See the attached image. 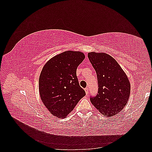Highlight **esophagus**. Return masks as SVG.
Returning <instances> with one entry per match:
<instances>
[{"label": "esophagus", "instance_id": "esophagus-1", "mask_svg": "<svg viewBox=\"0 0 152 152\" xmlns=\"http://www.w3.org/2000/svg\"><path fill=\"white\" fill-rule=\"evenodd\" d=\"M84 90L86 91V94H89V88H88V87H86V88L84 89Z\"/></svg>", "mask_w": 152, "mask_h": 152}]
</instances>
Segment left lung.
<instances>
[{"mask_svg":"<svg viewBox=\"0 0 152 152\" xmlns=\"http://www.w3.org/2000/svg\"><path fill=\"white\" fill-rule=\"evenodd\" d=\"M87 56L97 75V95L90 97L98 111L108 117L122 110L129 98L131 85L117 61L106 53H89Z\"/></svg>","mask_w":152,"mask_h":152,"instance_id":"obj_1","label":"left lung"}]
</instances>
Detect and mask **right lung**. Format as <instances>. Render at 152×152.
I'll return each mask as SVG.
<instances>
[{
    "mask_svg": "<svg viewBox=\"0 0 152 152\" xmlns=\"http://www.w3.org/2000/svg\"><path fill=\"white\" fill-rule=\"evenodd\" d=\"M85 58L79 51L63 52L44 66L39 77V93L44 104L53 115L65 118L86 95L76 71Z\"/></svg>",
    "mask_w": 152,
    "mask_h": 152,
    "instance_id": "obj_1",
    "label": "right lung"
}]
</instances>
